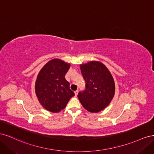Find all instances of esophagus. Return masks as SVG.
I'll return each instance as SVG.
<instances>
[{
    "label": "esophagus",
    "mask_w": 154,
    "mask_h": 154,
    "mask_svg": "<svg viewBox=\"0 0 154 154\" xmlns=\"http://www.w3.org/2000/svg\"><path fill=\"white\" fill-rule=\"evenodd\" d=\"M74 94H75V96H76L78 94V90H76V91H74Z\"/></svg>",
    "instance_id": "1"
}]
</instances>
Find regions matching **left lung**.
<instances>
[{"instance_id":"1","label":"left lung","mask_w":154,"mask_h":154,"mask_svg":"<svg viewBox=\"0 0 154 154\" xmlns=\"http://www.w3.org/2000/svg\"><path fill=\"white\" fill-rule=\"evenodd\" d=\"M80 66L85 82V90L78 93V99L88 112H99L110 104L114 96L113 77L100 62L91 61Z\"/></svg>"}]
</instances>
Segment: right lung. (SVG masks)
<instances>
[{"mask_svg": "<svg viewBox=\"0 0 154 154\" xmlns=\"http://www.w3.org/2000/svg\"><path fill=\"white\" fill-rule=\"evenodd\" d=\"M70 65L60 59H53L40 70L35 82V92L40 104L57 113L66 106L74 96L65 78Z\"/></svg>", "mask_w": 154, "mask_h": 154, "instance_id": "right-lung-1", "label": "right lung"}]
</instances>
